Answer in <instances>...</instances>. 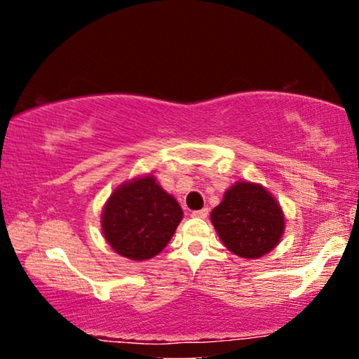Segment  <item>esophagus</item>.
Wrapping results in <instances>:
<instances>
[{"mask_svg": "<svg viewBox=\"0 0 359 359\" xmlns=\"http://www.w3.org/2000/svg\"><path fill=\"white\" fill-rule=\"evenodd\" d=\"M209 215V210L208 209H201V210H193L191 212V217L194 219H205Z\"/></svg>", "mask_w": 359, "mask_h": 359, "instance_id": "1", "label": "esophagus"}]
</instances>
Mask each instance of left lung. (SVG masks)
I'll use <instances>...</instances> for the list:
<instances>
[{"instance_id": "8db88e82", "label": "left lung", "mask_w": 359, "mask_h": 359, "mask_svg": "<svg viewBox=\"0 0 359 359\" xmlns=\"http://www.w3.org/2000/svg\"><path fill=\"white\" fill-rule=\"evenodd\" d=\"M219 238L240 258L257 259L281 242L286 220L281 204L258 183L237 181L210 212Z\"/></svg>"}]
</instances>
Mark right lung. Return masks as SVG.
I'll return each instance as SVG.
<instances>
[{"label":"right lung","instance_id":"add662e5","mask_svg":"<svg viewBox=\"0 0 359 359\" xmlns=\"http://www.w3.org/2000/svg\"><path fill=\"white\" fill-rule=\"evenodd\" d=\"M183 209L151 173L117 186L101 214L104 240L121 257L144 262L158 255L173 237Z\"/></svg>","mask_w":359,"mask_h":359}]
</instances>
